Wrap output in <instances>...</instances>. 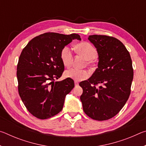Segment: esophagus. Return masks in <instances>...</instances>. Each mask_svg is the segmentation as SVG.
Instances as JSON below:
<instances>
[{
  "mask_svg": "<svg viewBox=\"0 0 146 146\" xmlns=\"http://www.w3.org/2000/svg\"><path fill=\"white\" fill-rule=\"evenodd\" d=\"M75 86H77L78 85V82H76V81H75Z\"/></svg>",
  "mask_w": 146,
  "mask_h": 146,
  "instance_id": "obj_1",
  "label": "esophagus"
}]
</instances>
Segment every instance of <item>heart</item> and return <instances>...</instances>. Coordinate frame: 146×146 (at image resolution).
<instances>
[{
	"label": "heart",
	"instance_id": "heart-1",
	"mask_svg": "<svg viewBox=\"0 0 146 146\" xmlns=\"http://www.w3.org/2000/svg\"><path fill=\"white\" fill-rule=\"evenodd\" d=\"M76 49L78 53L82 55L89 63L91 62V60L95 59L97 56V51L95 48L91 44L83 42L76 44ZM60 58L62 62L66 67H70L73 62V52L70 47L66 46L62 49L60 52ZM64 75L66 78H71L75 81L84 80L88 78L90 73L88 71L84 70H78V69L71 68L66 70L64 73Z\"/></svg>",
	"mask_w": 146,
	"mask_h": 146
}]
</instances>
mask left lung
I'll return each instance as SVG.
<instances>
[{
	"label": "left lung",
	"mask_w": 146,
	"mask_h": 146,
	"mask_svg": "<svg viewBox=\"0 0 146 146\" xmlns=\"http://www.w3.org/2000/svg\"><path fill=\"white\" fill-rule=\"evenodd\" d=\"M97 49L98 68L88 80L79 84L83 110L96 120H106L118 114L126 103L133 78L129 51L117 38L106 35H90ZM99 83L98 88L96 85Z\"/></svg>",
	"instance_id": "obj_1"
}]
</instances>
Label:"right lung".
I'll list each match as a JSON object with an SVG mask.
<instances>
[{
    "instance_id": "right-lung-1",
    "label": "right lung",
    "mask_w": 146,
    "mask_h": 146,
    "mask_svg": "<svg viewBox=\"0 0 146 146\" xmlns=\"http://www.w3.org/2000/svg\"><path fill=\"white\" fill-rule=\"evenodd\" d=\"M78 34L46 33L29 42L20 55L17 76L19 93L29 112L47 119L62 110L66 95L75 86L71 78L55 82L62 76L64 66L60 58L64 47Z\"/></svg>"
}]
</instances>
